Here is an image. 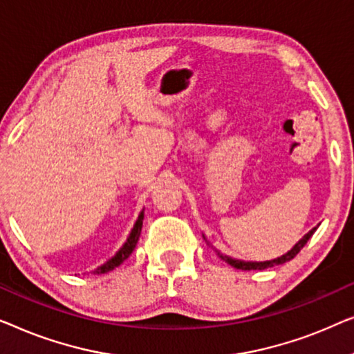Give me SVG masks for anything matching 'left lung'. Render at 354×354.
Listing matches in <instances>:
<instances>
[{"mask_svg":"<svg viewBox=\"0 0 354 354\" xmlns=\"http://www.w3.org/2000/svg\"><path fill=\"white\" fill-rule=\"evenodd\" d=\"M317 229V226L316 227H313L310 232L308 234H305V236H303L300 241H298L295 245L292 247V250H288L286 255H282V257H279V258H276V260H271V261H241V260H232V258H229V257H223V255H220V253H218V255H220L223 260H225L227 265H231L232 268H236V270H242V271H252V270H266V268H272V266H277V265H283V263H287V261H290L293 257H297L298 255V252L301 250L303 247L306 245V242L310 241V237L313 236V234H315V231Z\"/></svg>","mask_w":354,"mask_h":354,"instance_id":"obj_1","label":"left lung"}]
</instances>
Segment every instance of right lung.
Listing matches in <instances>:
<instances>
[{
  "instance_id": "add662e5",
  "label": "right lung",
  "mask_w": 354,
  "mask_h": 354,
  "mask_svg": "<svg viewBox=\"0 0 354 354\" xmlns=\"http://www.w3.org/2000/svg\"><path fill=\"white\" fill-rule=\"evenodd\" d=\"M142 220H144V212L139 213L138 220H136V223H134V226H133V229H131V232H129L127 242L123 243V247L115 253V257H112L111 260H109L107 263H104L102 266H99L97 270L94 271V272H97V274H104V272L112 271L113 268L120 266L122 263L125 261L129 255H131V252L134 250V247H136V243H138V241H139V236H141Z\"/></svg>"
}]
</instances>
